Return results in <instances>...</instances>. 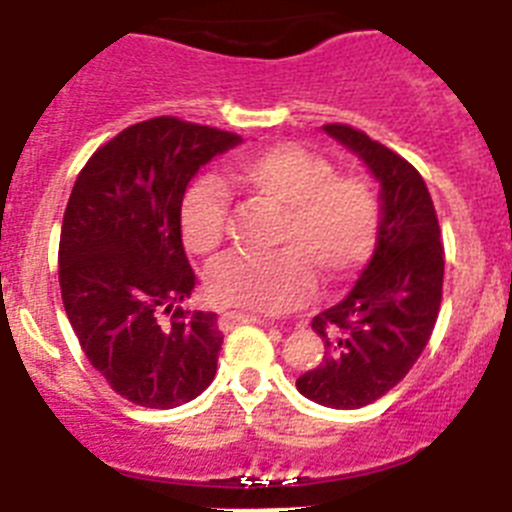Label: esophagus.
I'll return each instance as SVG.
<instances>
[{
	"label": "esophagus",
	"mask_w": 512,
	"mask_h": 512,
	"mask_svg": "<svg viewBox=\"0 0 512 512\" xmlns=\"http://www.w3.org/2000/svg\"><path fill=\"white\" fill-rule=\"evenodd\" d=\"M248 320H256V318H253V315H243V312H225L223 318H220V325L228 330V328H233V325L248 323Z\"/></svg>",
	"instance_id": "34e87169"
}]
</instances>
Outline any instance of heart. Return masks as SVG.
I'll return each mask as SVG.
<instances>
[{"label":"heart","mask_w":512,"mask_h":512,"mask_svg":"<svg viewBox=\"0 0 512 512\" xmlns=\"http://www.w3.org/2000/svg\"><path fill=\"white\" fill-rule=\"evenodd\" d=\"M228 182L282 210L274 256L233 253L207 271V289L220 305L259 312L302 307L315 279L328 287L351 279L372 256L379 238L377 192L354 174H333L318 153L295 143H277L241 156ZM184 246L212 256L223 246L230 223V194L215 176H202L179 207Z\"/></svg>","instance_id":"b5f03b06"}]
</instances>
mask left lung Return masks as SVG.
<instances>
[{
    "label": "left lung",
    "mask_w": 512,
    "mask_h": 512,
    "mask_svg": "<svg viewBox=\"0 0 512 512\" xmlns=\"http://www.w3.org/2000/svg\"><path fill=\"white\" fill-rule=\"evenodd\" d=\"M323 130L377 176L382 223L356 287L312 318L325 356L297 379V390L325 408L356 410L387 395L431 338L443 295L441 228L410 161L351 125L328 122Z\"/></svg>",
    "instance_id": "1"
}]
</instances>
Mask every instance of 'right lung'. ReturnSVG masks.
Masks as SVG:
<instances>
[{"label":"right lung","instance_id":"1","mask_svg":"<svg viewBox=\"0 0 512 512\" xmlns=\"http://www.w3.org/2000/svg\"><path fill=\"white\" fill-rule=\"evenodd\" d=\"M241 135L179 117L135 122L92 153L63 212L58 282L89 364L140 408L194 400L217 372L215 312H189L179 207L192 176Z\"/></svg>","mask_w":512,"mask_h":512}]
</instances>
